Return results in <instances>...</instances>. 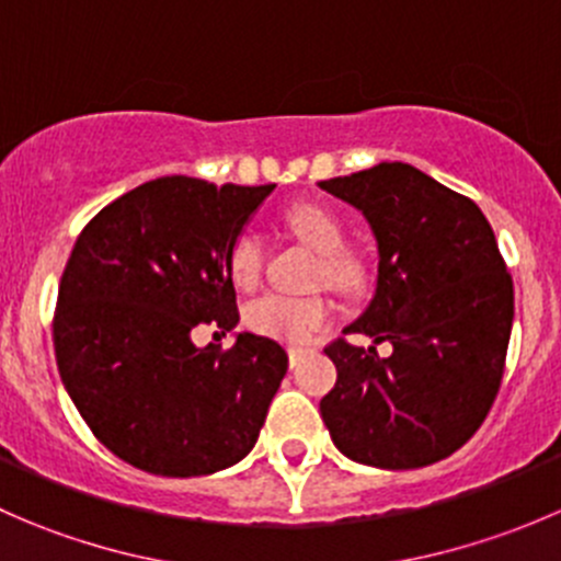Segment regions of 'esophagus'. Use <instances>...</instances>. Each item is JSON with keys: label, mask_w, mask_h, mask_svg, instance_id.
<instances>
[{"label": "esophagus", "mask_w": 561, "mask_h": 561, "mask_svg": "<svg viewBox=\"0 0 561 561\" xmlns=\"http://www.w3.org/2000/svg\"><path fill=\"white\" fill-rule=\"evenodd\" d=\"M287 355H290V366H298L304 358H307L309 350L307 347H290L287 350Z\"/></svg>", "instance_id": "esophagus-1"}]
</instances>
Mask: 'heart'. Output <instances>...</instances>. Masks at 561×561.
<instances>
[{
	"mask_svg": "<svg viewBox=\"0 0 561 561\" xmlns=\"http://www.w3.org/2000/svg\"><path fill=\"white\" fill-rule=\"evenodd\" d=\"M285 225L296 239L320 252V263L314 268V285H325L331 290L358 293L366 282V265L358 252L344 247L347 228L333 208L320 203H296L285 211ZM265 263L263 239L257 230L244 228L228 249L230 279L241 290H252L260 282ZM333 304L322 293L312 296H285V293H268L247 307V328L260 336L279 339L287 344L312 342L314 333L331 320Z\"/></svg>",
	"mask_w": 561,
	"mask_h": 561,
	"instance_id": "b5f03b06",
	"label": "heart"
}]
</instances>
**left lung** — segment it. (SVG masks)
<instances>
[{"label": "left lung", "mask_w": 561, "mask_h": 561, "mask_svg": "<svg viewBox=\"0 0 561 561\" xmlns=\"http://www.w3.org/2000/svg\"><path fill=\"white\" fill-rule=\"evenodd\" d=\"M369 219L380 247L375 301L325 347L336 386L320 399L333 445L353 461L417 469L480 428L505 375L513 276L494 230L467 195L404 162L320 181Z\"/></svg>", "instance_id": "1"}]
</instances>
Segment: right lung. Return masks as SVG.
Listing matches in <instances>:
<instances>
[{
    "label": "right lung",
    "instance_id": "1",
    "mask_svg": "<svg viewBox=\"0 0 561 561\" xmlns=\"http://www.w3.org/2000/svg\"><path fill=\"white\" fill-rule=\"evenodd\" d=\"M271 190L146 181L72 247L54 312L61 382L94 437L144 472L211 474L257 443L287 353L254 333L195 347L192 331L239 322L228 249Z\"/></svg>",
    "mask_w": 561,
    "mask_h": 561
}]
</instances>
